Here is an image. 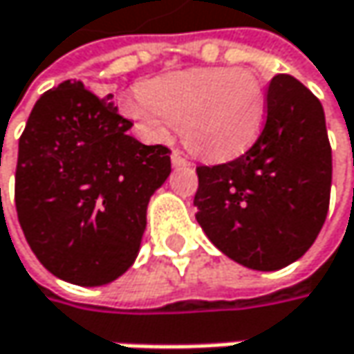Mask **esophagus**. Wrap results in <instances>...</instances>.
Here are the masks:
<instances>
[{
    "label": "esophagus",
    "instance_id": "obj_1",
    "mask_svg": "<svg viewBox=\"0 0 354 354\" xmlns=\"http://www.w3.org/2000/svg\"><path fill=\"white\" fill-rule=\"evenodd\" d=\"M172 166H174V168H180V166H190V162H188V160L178 151V149H174V151H172Z\"/></svg>",
    "mask_w": 354,
    "mask_h": 354
}]
</instances>
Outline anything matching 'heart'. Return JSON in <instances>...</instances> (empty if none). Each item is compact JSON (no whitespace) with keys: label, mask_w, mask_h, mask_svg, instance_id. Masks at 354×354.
<instances>
[{"label":"heart","mask_w":354,"mask_h":354,"mask_svg":"<svg viewBox=\"0 0 354 354\" xmlns=\"http://www.w3.org/2000/svg\"><path fill=\"white\" fill-rule=\"evenodd\" d=\"M123 107L149 138L164 140L174 123L194 156L218 162L239 156L259 138L268 99L253 73L214 66L156 77Z\"/></svg>","instance_id":"obj_1"}]
</instances>
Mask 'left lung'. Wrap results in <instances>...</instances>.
Listing matches in <instances>:
<instances>
[{
  "label": "left lung",
  "instance_id": "obj_1",
  "mask_svg": "<svg viewBox=\"0 0 354 354\" xmlns=\"http://www.w3.org/2000/svg\"><path fill=\"white\" fill-rule=\"evenodd\" d=\"M196 174V221L216 249L257 272L294 263L316 241L330 201L333 151L320 101L294 77H273L257 142Z\"/></svg>",
  "mask_w": 354,
  "mask_h": 354
}]
</instances>
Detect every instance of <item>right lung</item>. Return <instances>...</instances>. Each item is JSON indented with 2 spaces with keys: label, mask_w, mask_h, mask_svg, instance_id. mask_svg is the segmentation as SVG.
<instances>
[{
  "label": "right lung",
  "mask_w": 354,
  "mask_h": 354,
  "mask_svg": "<svg viewBox=\"0 0 354 354\" xmlns=\"http://www.w3.org/2000/svg\"><path fill=\"white\" fill-rule=\"evenodd\" d=\"M113 95L64 81L34 105L19 138L16 210L26 241L52 275L105 286L127 272L151 194L172 172L170 149L129 136Z\"/></svg>",
  "instance_id": "add662e5"
}]
</instances>
